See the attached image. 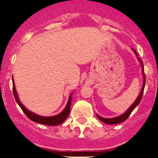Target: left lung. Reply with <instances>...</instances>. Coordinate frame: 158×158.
I'll list each match as a JSON object with an SVG mask.
<instances>
[{"mask_svg": "<svg viewBox=\"0 0 158 158\" xmlns=\"http://www.w3.org/2000/svg\"><path fill=\"white\" fill-rule=\"evenodd\" d=\"M134 51H135V53L136 54V55H138L136 53V51L134 50V49H132ZM139 61L140 62L141 65H142V74H143V85H142V90H141V93L140 94H139V96H138V98L136 99V100H135V102H134V104H132V105L131 106V107H129L127 109V111H126L125 113H123V115H119V116L118 117H115V118H103V117L100 116V115H96V116H97V118L100 119V121H102L103 123H104L106 124H111V125H112V124H117V123H120L123 122V121L127 120L128 118V117L130 116V115H131V113L133 111V110L135 109V107H137V106L139 105V103H140L141 100H142V95H143V91H144V87H145V84H146V77H145V73H144V66H143V63H142V62L141 61L140 58H139Z\"/></svg>", "mask_w": 158, "mask_h": 158, "instance_id": "1", "label": "left lung"}]
</instances>
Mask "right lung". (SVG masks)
<instances>
[{
    "instance_id": "1",
    "label": "right lung",
    "mask_w": 158,
    "mask_h": 158,
    "mask_svg": "<svg viewBox=\"0 0 158 158\" xmlns=\"http://www.w3.org/2000/svg\"><path fill=\"white\" fill-rule=\"evenodd\" d=\"M12 83H13V94L14 97H15V100L17 102V104H19V107H21V109L23 110V112L25 113V115H27L31 120H32L33 122L38 123L40 124H44V125H48V126H57V125H59V124L62 123L66 119V118L68 117L69 114V111H70V105H71V100H72V94L69 96V100H68V103H67L66 106L64 108L63 111L61 113H59L58 115H54V116H41V115H38L35 113L31 112L29 110H27L23 104H21L20 100H19V97H18L17 92L16 90V88H15V83H14L13 77H12Z\"/></svg>"
}]
</instances>
